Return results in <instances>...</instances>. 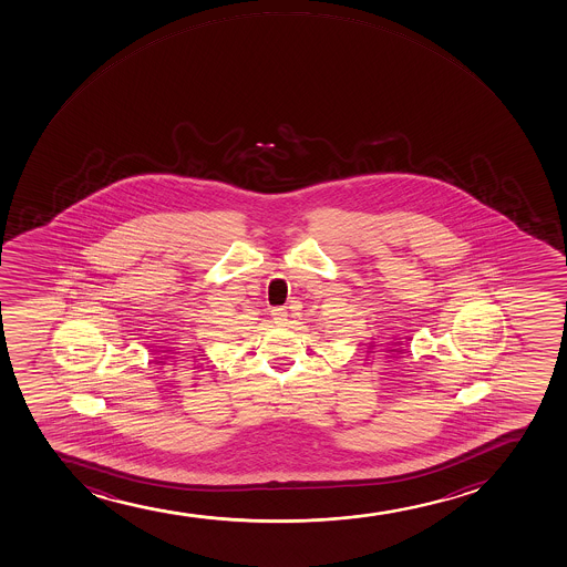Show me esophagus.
<instances>
[{
    "label": "esophagus",
    "instance_id": "34e87169",
    "mask_svg": "<svg viewBox=\"0 0 567 567\" xmlns=\"http://www.w3.org/2000/svg\"><path fill=\"white\" fill-rule=\"evenodd\" d=\"M272 319L276 326H286L287 323V310L286 308H272Z\"/></svg>",
    "mask_w": 567,
    "mask_h": 567
}]
</instances>
